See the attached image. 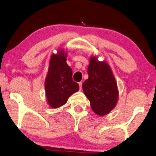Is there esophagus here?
Here are the masks:
<instances>
[{
  "instance_id": "34e87169",
  "label": "esophagus",
  "mask_w": 156,
  "mask_h": 156,
  "mask_svg": "<svg viewBox=\"0 0 156 156\" xmlns=\"http://www.w3.org/2000/svg\"><path fill=\"white\" fill-rule=\"evenodd\" d=\"M78 85H79V87H80V90H82V85H83L82 83L79 82V83H78Z\"/></svg>"
}]
</instances>
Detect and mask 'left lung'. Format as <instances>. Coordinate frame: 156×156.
<instances>
[{
    "mask_svg": "<svg viewBox=\"0 0 156 156\" xmlns=\"http://www.w3.org/2000/svg\"><path fill=\"white\" fill-rule=\"evenodd\" d=\"M89 78L83 84V90L90 101L91 107L98 115H105L117 104L118 90L109 65L96 57L90 59L87 69Z\"/></svg>",
    "mask_w": 156,
    "mask_h": 156,
    "instance_id": "8db88e82",
    "label": "left lung"
}]
</instances>
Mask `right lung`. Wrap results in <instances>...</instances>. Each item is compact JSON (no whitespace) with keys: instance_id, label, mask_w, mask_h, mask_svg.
<instances>
[{"instance_id":"obj_1","label":"right lung","mask_w":156,"mask_h":156,"mask_svg":"<svg viewBox=\"0 0 156 156\" xmlns=\"http://www.w3.org/2000/svg\"><path fill=\"white\" fill-rule=\"evenodd\" d=\"M63 51L51 56L45 80V91L48 105L57 108L65 105L68 98L78 91L79 85L72 79V69L66 64Z\"/></svg>"}]
</instances>
